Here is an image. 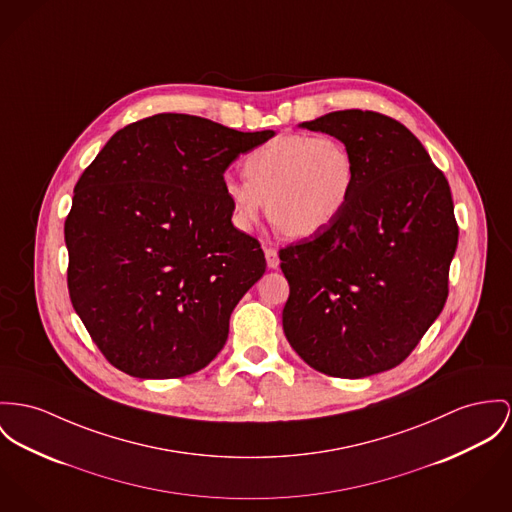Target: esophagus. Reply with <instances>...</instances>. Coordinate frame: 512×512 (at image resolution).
Segmentation results:
<instances>
[{"label": "esophagus", "instance_id": "34e87169", "mask_svg": "<svg viewBox=\"0 0 512 512\" xmlns=\"http://www.w3.org/2000/svg\"><path fill=\"white\" fill-rule=\"evenodd\" d=\"M265 259H267V267L269 269H276L278 267V251H276L275 247H267L265 249Z\"/></svg>", "mask_w": 512, "mask_h": 512}]
</instances>
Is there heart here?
<instances>
[{"instance_id": "1", "label": "heart", "mask_w": 512, "mask_h": 512, "mask_svg": "<svg viewBox=\"0 0 512 512\" xmlns=\"http://www.w3.org/2000/svg\"><path fill=\"white\" fill-rule=\"evenodd\" d=\"M243 177L224 181L237 228L251 230L267 202L276 230L310 237L327 230L349 206L356 165L339 138L284 134L245 156Z\"/></svg>"}]
</instances>
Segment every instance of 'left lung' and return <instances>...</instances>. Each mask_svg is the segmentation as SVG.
I'll use <instances>...</instances> for the list:
<instances>
[{
	"label": "left lung",
	"mask_w": 512,
	"mask_h": 512,
	"mask_svg": "<svg viewBox=\"0 0 512 512\" xmlns=\"http://www.w3.org/2000/svg\"><path fill=\"white\" fill-rule=\"evenodd\" d=\"M300 126L351 150L356 185L327 230L278 253L290 284L284 335L327 376L386 372L417 347L448 298L458 245L448 181L386 115L349 109Z\"/></svg>",
	"instance_id": "obj_1"
}]
</instances>
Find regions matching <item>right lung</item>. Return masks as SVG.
<instances>
[{
    "label": "right lung",
    "mask_w": 512,
    "mask_h": 512,
    "mask_svg": "<svg viewBox=\"0 0 512 512\" xmlns=\"http://www.w3.org/2000/svg\"><path fill=\"white\" fill-rule=\"evenodd\" d=\"M273 130L161 113L118 130L74 189L68 290L105 358L134 378H181L226 345L265 253L232 224L224 171Z\"/></svg>",
    "instance_id": "obj_1"
}]
</instances>
